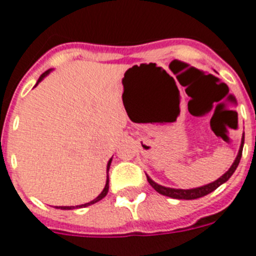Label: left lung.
I'll return each mask as SVG.
<instances>
[{
    "label": "left lung",
    "instance_id": "8db88e82",
    "mask_svg": "<svg viewBox=\"0 0 256 256\" xmlns=\"http://www.w3.org/2000/svg\"><path fill=\"white\" fill-rule=\"evenodd\" d=\"M244 141H245V137H242V141H241V148H240L238 155H237L236 160H234V162L232 164V166L228 169L227 173H224L220 178H218V180H214L212 183H209V184H206V186L198 187V188H192V190L169 188V187L160 186V184L155 183L152 180H151L150 177H148V176H146V177H148V183H150L151 186H152L156 190V191L159 192V194H162V195H164V196H169V198H180V200H182V198H183V200H195V198H202V196L208 195V194H210V192H212L214 190L218 188L220 184H223L224 182H227V180H230V176L234 173L236 168L238 166L240 160H241V156H242Z\"/></svg>",
    "mask_w": 256,
    "mask_h": 256
}]
</instances>
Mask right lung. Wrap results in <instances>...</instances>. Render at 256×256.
Listing matches in <instances>:
<instances>
[{"instance_id":"add662e5","label":"right lung","mask_w":256,"mask_h":256,"mask_svg":"<svg viewBox=\"0 0 256 256\" xmlns=\"http://www.w3.org/2000/svg\"><path fill=\"white\" fill-rule=\"evenodd\" d=\"M50 73V70H47V72H44V74H42V76H40V79H38V82H37V84L38 83L40 82V80H42V79L44 78V76H47V74ZM36 84V86H37ZM110 164H112V159L108 160V180H106V184H105V188L102 190V192H101L100 195L97 196L96 198H94V201H91V202H87V204H83V205H78V206H56L58 208V209H64V210H70V209H78V208H86V206H90V205H92V204H94V202H97V201H100V200H102L104 198H105L106 195H108V169H110Z\"/></svg>"}]
</instances>
